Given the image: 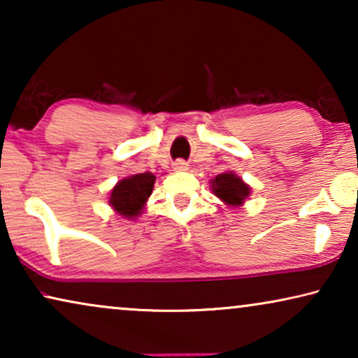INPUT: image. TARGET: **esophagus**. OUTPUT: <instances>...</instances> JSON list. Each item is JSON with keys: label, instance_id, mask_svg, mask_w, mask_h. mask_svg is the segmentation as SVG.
<instances>
[{"label": "esophagus", "instance_id": "obj_1", "mask_svg": "<svg viewBox=\"0 0 358 358\" xmlns=\"http://www.w3.org/2000/svg\"><path fill=\"white\" fill-rule=\"evenodd\" d=\"M173 169L178 171V173H184V171L189 169V164L185 163V161H182V159H178V161H174Z\"/></svg>", "mask_w": 358, "mask_h": 358}]
</instances>
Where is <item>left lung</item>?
Listing matches in <instances>:
<instances>
[{
  "label": "left lung",
  "mask_w": 358,
  "mask_h": 358,
  "mask_svg": "<svg viewBox=\"0 0 358 358\" xmlns=\"http://www.w3.org/2000/svg\"><path fill=\"white\" fill-rule=\"evenodd\" d=\"M210 189H212V194L217 195L224 205L233 208L243 207L246 199L251 195V185L244 182L233 171L218 174L217 178L210 180Z\"/></svg>",
  "instance_id": "8db88e82"
}]
</instances>
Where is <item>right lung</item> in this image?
<instances>
[{"label":"right lung","instance_id":"obj_1","mask_svg":"<svg viewBox=\"0 0 358 358\" xmlns=\"http://www.w3.org/2000/svg\"><path fill=\"white\" fill-rule=\"evenodd\" d=\"M155 180L153 173L134 174L119 180L109 194L110 208L122 218L135 220L140 217L153 192Z\"/></svg>","mask_w":358,"mask_h":358}]
</instances>
